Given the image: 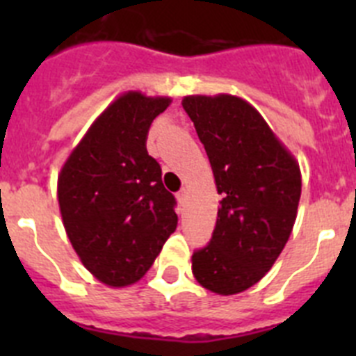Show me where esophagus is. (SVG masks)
I'll return each instance as SVG.
<instances>
[{
	"mask_svg": "<svg viewBox=\"0 0 356 356\" xmlns=\"http://www.w3.org/2000/svg\"><path fill=\"white\" fill-rule=\"evenodd\" d=\"M187 196H188V188L187 187H184L180 191V193L176 194V197H178V200H180V203H185V200H187Z\"/></svg>",
	"mask_w": 356,
	"mask_h": 356,
	"instance_id": "esophagus-1",
	"label": "esophagus"
}]
</instances>
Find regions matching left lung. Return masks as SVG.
I'll return each mask as SVG.
<instances>
[{
    "label": "left lung",
    "mask_w": 356,
    "mask_h": 356,
    "mask_svg": "<svg viewBox=\"0 0 356 356\" xmlns=\"http://www.w3.org/2000/svg\"><path fill=\"white\" fill-rule=\"evenodd\" d=\"M221 194L216 228L194 251L193 273L216 294L264 278L291 237L301 196L300 165L262 115L241 97H184Z\"/></svg>",
    "instance_id": "obj_1"
}]
</instances>
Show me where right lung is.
Wrapping results in <instances>:
<instances>
[{"label": "right lung", "mask_w": 356, "mask_h": 356, "mask_svg": "<svg viewBox=\"0 0 356 356\" xmlns=\"http://www.w3.org/2000/svg\"><path fill=\"white\" fill-rule=\"evenodd\" d=\"M169 97L128 92L96 119L58 176V203L72 248L99 282L143 278L176 229V200L147 155L151 122Z\"/></svg>", "instance_id": "add662e5"}]
</instances>
